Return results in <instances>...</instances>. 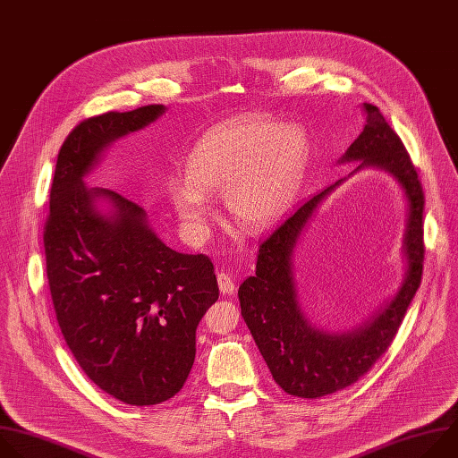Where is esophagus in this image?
I'll return each instance as SVG.
<instances>
[{"mask_svg": "<svg viewBox=\"0 0 458 458\" xmlns=\"http://www.w3.org/2000/svg\"><path fill=\"white\" fill-rule=\"evenodd\" d=\"M218 287H220V293L222 294H233L234 293V280H233V276L231 274H227V272H218Z\"/></svg>", "mask_w": 458, "mask_h": 458, "instance_id": "1", "label": "esophagus"}]
</instances>
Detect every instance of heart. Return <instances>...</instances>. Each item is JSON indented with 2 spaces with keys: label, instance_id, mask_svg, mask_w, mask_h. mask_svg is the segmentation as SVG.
<instances>
[{
  "label": "heart",
  "instance_id": "1",
  "mask_svg": "<svg viewBox=\"0 0 458 458\" xmlns=\"http://www.w3.org/2000/svg\"><path fill=\"white\" fill-rule=\"evenodd\" d=\"M307 157V135L294 124H222L195 144L186 178H169L165 195L191 236L206 234L213 218L211 195L218 193L238 227L261 233L293 204Z\"/></svg>",
  "mask_w": 458,
  "mask_h": 458
}]
</instances>
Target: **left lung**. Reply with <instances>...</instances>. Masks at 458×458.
Listing matches in <instances>:
<instances>
[{
  "mask_svg": "<svg viewBox=\"0 0 458 458\" xmlns=\"http://www.w3.org/2000/svg\"><path fill=\"white\" fill-rule=\"evenodd\" d=\"M362 110L367 123L341 162L360 160L355 171L360 167L385 169L403 188L408 202L403 238L404 280L394 300L359 328L343 334L316 328L298 301L293 256L312 213L343 180L312 199L298 202L284 215L280 224L261 240L256 274L240 285L238 298L243 321L274 381L294 397H325L367 374L392 344L422 278L424 193L417 171L403 140L379 108L364 103Z\"/></svg>",
  "mask_w": 458,
  "mask_h": 458,
  "instance_id": "1",
  "label": "left lung"
}]
</instances>
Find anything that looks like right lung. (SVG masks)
<instances>
[{"mask_svg":"<svg viewBox=\"0 0 458 458\" xmlns=\"http://www.w3.org/2000/svg\"><path fill=\"white\" fill-rule=\"evenodd\" d=\"M164 112V105L108 112L72 130L57 155L43 234L52 303L70 352L103 392L133 406L182 390L197 327L218 300L206 254L169 249L140 206L84 184L112 142Z\"/></svg>","mask_w":458,"mask_h":458,"instance_id":"add662e5","label":"right lung"}]
</instances>
